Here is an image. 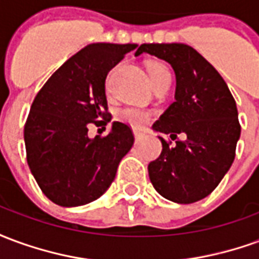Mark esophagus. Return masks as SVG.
<instances>
[{
    "label": "esophagus",
    "instance_id": "1",
    "mask_svg": "<svg viewBox=\"0 0 259 259\" xmlns=\"http://www.w3.org/2000/svg\"><path fill=\"white\" fill-rule=\"evenodd\" d=\"M141 137H143V133H141V132H137V130H135V139H136V141L140 140Z\"/></svg>",
    "mask_w": 259,
    "mask_h": 259
}]
</instances>
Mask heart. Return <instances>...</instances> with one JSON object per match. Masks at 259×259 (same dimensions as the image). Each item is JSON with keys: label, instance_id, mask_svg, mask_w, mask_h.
Listing matches in <instances>:
<instances>
[{"label": "heart", "instance_id": "1", "mask_svg": "<svg viewBox=\"0 0 259 259\" xmlns=\"http://www.w3.org/2000/svg\"><path fill=\"white\" fill-rule=\"evenodd\" d=\"M148 74H150L152 85L162 81L163 79L170 77V73H169L166 66L162 64H158V62L148 64ZM118 119L124 122V123L133 126L136 129H141L148 123L150 113L146 112V111H141V109H136V108H123L118 112Z\"/></svg>", "mask_w": 259, "mask_h": 259}]
</instances>
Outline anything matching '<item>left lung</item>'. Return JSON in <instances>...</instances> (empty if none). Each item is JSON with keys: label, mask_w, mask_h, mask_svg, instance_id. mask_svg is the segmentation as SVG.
Instances as JSON below:
<instances>
[{"label": "left lung", "mask_w": 259, "mask_h": 259, "mask_svg": "<svg viewBox=\"0 0 259 259\" xmlns=\"http://www.w3.org/2000/svg\"><path fill=\"white\" fill-rule=\"evenodd\" d=\"M143 53L168 62L176 76L175 101L152 124L154 132L185 140L169 147L161 136V155L148 165L154 189L178 204L200 201L215 190L232 166L240 139L237 107L218 70L194 48L180 42L141 44Z\"/></svg>", "instance_id": "1"}]
</instances>
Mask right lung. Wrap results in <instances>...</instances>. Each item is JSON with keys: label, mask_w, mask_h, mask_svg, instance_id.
Wrapping results in <instances>:
<instances>
[{"label": "right lung", "mask_w": 259, "mask_h": 259, "mask_svg": "<svg viewBox=\"0 0 259 259\" xmlns=\"http://www.w3.org/2000/svg\"><path fill=\"white\" fill-rule=\"evenodd\" d=\"M137 44L94 42L69 58L42 85L25 124L27 163L37 185L61 206L100 198L115 179L135 136L112 122L105 137H89V123L111 122L105 96L108 72Z\"/></svg>", "instance_id": "obj_1"}]
</instances>
